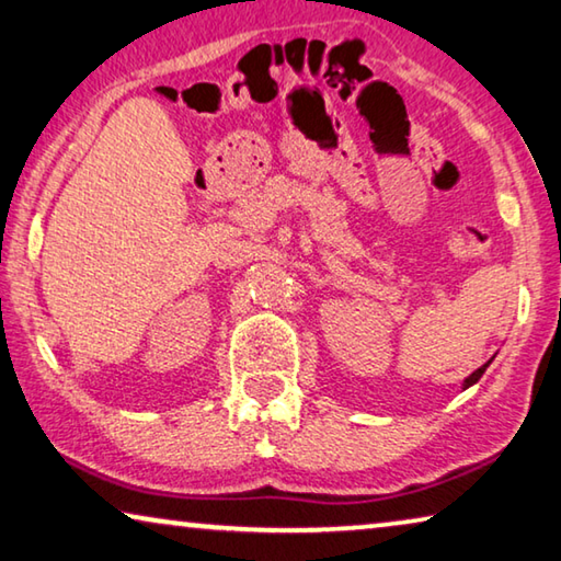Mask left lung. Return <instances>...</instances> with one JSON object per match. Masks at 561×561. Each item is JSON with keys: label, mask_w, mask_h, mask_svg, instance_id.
<instances>
[{"label": "left lung", "mask_w": 561, "mask_h": 561, "mask_svg": "<svg viewBox=\"0 0 561 561\" xmlns=\"http://www.w3.org/2000/svg\"><path fill=\"white\" fill-rule=\"evenodd\" d=\"M492 364V358L488 360V364H482L480 368H478V371H472L468 378H465V381H462V391H465V388H470L472 383H478L480 381V378H482V374H485V368Z\"/></svg>", "instance_id": "8db88e82"}]
</instances>
